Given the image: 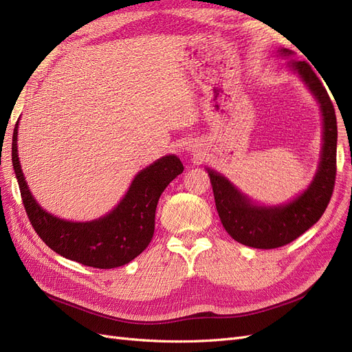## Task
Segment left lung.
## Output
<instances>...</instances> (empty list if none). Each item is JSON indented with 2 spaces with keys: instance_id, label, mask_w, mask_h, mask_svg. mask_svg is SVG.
Masks as SVG:
<instances>
[{
  "instance_id": "obj_1",
  "label": "left lung",
  "mask_w": 352,
  "mask_h": 352,
  "mask_svg": "<svg viewBox=\"0 0 352 352\" xmlns=\"http://www.w3.org/2000/svg\"><path fill=\"white\" fill-rule=\"evenodd\" d=\"M279 52L282 56L292 54L286 48L279 50ZM289 65L320 104L323 117L320 164L310 186L287 204L278 207L254 206L225 176L207 170L223 228L233 239L251 248H279L300 238L323 216L335 188L338 126L333 104L307 61L294 60Z\"/></svg>"
}]
</instances>
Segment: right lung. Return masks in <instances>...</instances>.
Instances as JSON below:
<instances>
[{"label":"right lung","mask_w":352,"mask_h":352,"mask_svg":"<svg viewBox=\"0 0 352 352\" xmlns=\"http://www.w3.org/2000/svg\"><path fill=\"white\" fill-rule=\"evenodd\" d=\"M17 124L12 160L20 195L32 228L48 247L65 258L95 269H114L131 263L151 242L155 208L166 186L184 172L176 155H166L141 170L117 207L92 221H67L50 214L32 197L17 155Z\"/></svg>","instance_id":"add662e5"}]
</instances>
